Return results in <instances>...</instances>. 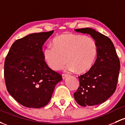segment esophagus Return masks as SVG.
<instances>
[{
  "mask_svg": "<svg viewBox=\"0 0 125 125\" xmlns=\"http://www.w3.org/2000/svg\"><path fill=\"white\" fill-rule=\"evenodd\" d=\"M68 76V74H66V73H63L62 74V78L63 79H65V78H66Z\"/></svg>",
  "mask_w": 125,
  "mask_h": 125,
  "instance_id": "34e87169",
  "label": "esophagus"
}]
</instances>
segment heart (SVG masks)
<instances>
[{
	"label": "heart",
	"instance_id": "b5f03b06",
	"mask_svg": "<svg viewBox=\"0 0 125 125\" xmlns=\"http://www.w3.org/2000/svg\"><path fill=\"white\" fill-rule=\"evenodd\" d=\"M98 52L94 39L75 33H64L53 40V45L47 46L44 57L48 66L54 71L65 67L67 71L84 73L92 66ZM67 60H66V59Z\"/></svg>",
	"mask_w": 125,
	"mask_h": 125
}]
</instances>
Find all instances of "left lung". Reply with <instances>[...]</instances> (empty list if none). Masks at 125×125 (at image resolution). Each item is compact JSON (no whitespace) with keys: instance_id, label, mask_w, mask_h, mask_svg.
Returning <instances> with one entry per match:
<instances>
[{"instance_id":"obj_1","label":"left lung","mask_w":125,"mask_h":125,"mask_svg":"<svg viewBox=\"0 0 125 125\" xmlns=\"http://www.w3.org/2000/svg\"><path fill=\"white\" fill-rule=\"evenodd\" d=\"M89 34L98 47L97 59L84 74L78 77L80 86L73 94L76 102L82 107L101 104L116 89L120 68V60L111 39L91 28L75 29Z\"/></svg>"}]
</instances>
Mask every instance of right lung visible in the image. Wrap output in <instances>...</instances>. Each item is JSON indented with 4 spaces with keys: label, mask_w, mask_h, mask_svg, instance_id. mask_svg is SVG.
<instances>
[{
    "label": "right lung",
    "mask_w": 125,
    "mask_h": 125,
    "mask_svg": "<svg viewBox=\"0 0 125 125\" xmlns=\"http://www.w3.org/2000/svg\"><path fill=\"white\" fill-rule=\"evenodd\" d=\"M54 31L30 34L15 41L6 56L4 77L8 92L18 103L39 108L49 102L62 77L46 63L42 46Z\"/></svg>",
    "instance_id": "1"
}]
</instances>
